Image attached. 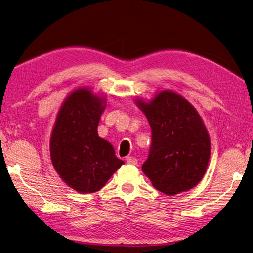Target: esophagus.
<instances>
[{
  "label": "esophagus",
  "instance_id": "obj_1",
  "mask_svg": "<svg viewBox=\"0 0 253 253\" xmlns=\"http://www.w3.org/2000/svg\"><path fill=\"white\" fill-rule=\"evenodd\" d=\"M126 162L128 163V164L130 165H136L137 164V160L135 157H131V156H127L126 157Z\"/></svg>",
  "mask_w": 253,
  "mask_h": 253
}]
</instances>
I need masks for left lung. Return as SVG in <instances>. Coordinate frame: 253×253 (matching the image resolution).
Instances as JSON below:
<instances>
[{
    "label": "left lung",
    "mask_w": 253,
    "mask_h": 253,
    "mask_svg": "<svg viewBox=\"0 0 253 253\" xmlns=\"http://www.w3.org/2000/svg\"><path fill=\"white\" fill-rule=\"evenodd\" d=\"M135 102L152 128L151 151L142 170L153 186L175 195L198 185L207 172L211 140L196 109L170 90Z\"/></svg>",
    "instance_id": "1"
}]
</instances>
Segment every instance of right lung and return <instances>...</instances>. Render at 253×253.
<instances>
[{
  "label": "right lung",
  "instance_id": "1",
  "mask_svg": "<svg viewBox=\"0 0 253 253\" xmlns=\"http://www.w3.org/2000/svg\"><path fill=\"white\" fill-rule=\"evenodd\" d=\"M106 96L76 89L63 100L50 137L51 162L60 178L81 194L99 191L124 164L108 140L98 136Z\"/></svg>",
  "mask_w": 253,
  "mask_h": 253
}]
</instances>
